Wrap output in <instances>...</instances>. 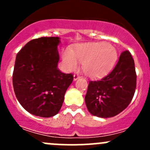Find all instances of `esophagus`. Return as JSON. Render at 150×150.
Returning <instances> with one entry per match:
<instances>
[{
  "mask_svg": "<svg viewBox=\"0 0 150 150\" xmlns=\"http://www.w3.org/2000/svg\"><path fill=\"white\" fill-rule=\"evenodd\" d=\"M79 78H80L79 75H76V74H75V75H74V76H73V80H74V81H77V80H78Z\"/></svg>",
  "mask_w": 150,
  "mask_h": 150,
  "instance_id": "esophagus-1",
  "label": "esophagus"
}]
</instances>
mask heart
<instances>
[{
  "label": "heart",
  "mask_w": 150,
  "mask_h": 150,
  "mask_svg": "<svg viewBox=\"0 0 150 150\" xmlns=\"http://www.w3.org/2000/svg\"><path fill=\"white\" fill-rule=\"evenodd\" d=\"M117 58V50L110 43H88L81 44L73 51L67 48L62 53V60L67 71L77 70L79 62L87 76L98 78L112 68Z\"/></svg>",
  "instance_id": "b5f03b06"
}]
</instances>
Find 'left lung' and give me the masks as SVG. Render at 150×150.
Here are the masks:
<instances>
[{
  "mask_svg": "<svg viewBox=\"0 0 150 150\" xmlns=\"http://www.w3.org/2000/svg\"><path fill=\"white\" fill-rule=\"evenodd\" d=\"M137 86V74L131 53H121L114 69L99 81H89L85 102L89 112L102 118L112 117L131 103Z\"/></svg>",
  "mask_w": 150,
  "mask_h": 150,
  "instance_id": "left-lung-1",
  "label": "left lung"
}]
</instances>
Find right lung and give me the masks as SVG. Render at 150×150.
<instances>
[{"label": "right lung", "mask_w": 150, "mask_h": 150, "mask_svg": "<svg viewBox=\"0 0 150 150\" xmlns=\"http://www.w3.org/2000/svg\"><path fill=\"white\" fill-rule=\"evenodd\" d=\"M59 37H42L29 41L16 57L13 72L15 95L25 110L35 116L50 117L61 109L72 74L57 68Z\"/></svg>", "instance_id": "add662e5"}]
</instances>
